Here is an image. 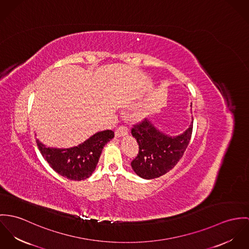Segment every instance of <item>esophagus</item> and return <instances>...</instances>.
Wrapping results in <instances>:
<instances>
[{"instance_id":"obj_1","label":"esophagus","mask_w":249,"mask_h":249,"mask_svg":"<svg viewBox=\"0 0 249 249\" xmlns=\"http://www.w3.org/2000/svg\"><path fill=\"white\" fill-rule=\"evenodd\" d=\"M126 135H128V128L125 126H119L115 131V137L117 138L126 136Z\"/></svg>"}]
</instances>
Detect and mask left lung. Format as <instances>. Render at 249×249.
<instances>
[{"mask_svg":"<svg viewBox=\"0 0 249 249\" xmlns=\"http://www.w3.org/2000/svg\"><path fill=\"white\" fill-rule=\"evenodd\" d=\"M131 131L139 146L132 168L140 178L152 179L172 170L182 158L191 139L193 120L189 128L177 137L159 131L147 118L134 125Z\"/></svg>","mask_w":249,"mask_h":249,"instance_id":"left-lung-1","label":"left lung"}]
</instances>
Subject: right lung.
I'll return each instance as SVG.
<instances>
[{
  "mask_svg": "<svg viewBox=\"0 0 249 249\" xmlns=\"http://www.w3.org/2000/svg\"><path fill=\"white\" fill-rule=\"evenodd\" d=\"M113 137L111 130L98 132L78 146L69 149L48 148L38 139L36 142L43 158L56 173L71 180H82L91 176L105 144Z\"/></svg>",
  "mask_w": 249,
  "mask_h": 249,
  "instance_id": "right-lung-1",
  "label": "right lung"
}]
</instances>
